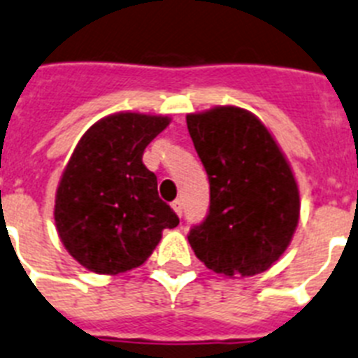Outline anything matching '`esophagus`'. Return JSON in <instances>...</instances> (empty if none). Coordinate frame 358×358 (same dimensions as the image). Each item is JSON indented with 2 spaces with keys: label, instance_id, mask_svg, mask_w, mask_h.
Returning a JSON list of instances; mask_svg holds the SVG:
<instances>
[{
  "label": "esophagus",
  "instance_id": "1",
  "mask_svg": "<svg viewBox=\"0 0 358 358\" xmlns=\"http://www.w3.org/2000/svg\"><path fill=\"white\" fill-rule=\"evenodd\" d=\"M171 207H173V210H175L176 214H182V209H183V205H182V200H175L173 203H171Z\"/></svg>",
  "mask_w": 358,
  "mask_h": 358
}]
</instances>
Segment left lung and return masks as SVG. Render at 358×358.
<instances>
[{"mask_svg": "<svg viewBox=\"0 0 358 358\" xmlns=\"http://www.w3.org/2000/svg\"><path fill=\"white\" fill-rule=\"evenodd\" d=\"M210 183L209 214L189 234L198 259L225 278L265 272L285 254L301 214L299 185L268 127L238 106L187 115Z\"/></svg>", "mask_w": 358, "mask_h": 358, "instance_id": "left-lung-1", "label": "left lung"}]
</instances>
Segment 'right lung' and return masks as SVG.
<instances>
[{"label": "right lung", "mask_w": 358, "mask_h": 358, "mask_svg": "<svg viewBox=\"0 0 358 358\" xmlns=\"http://www.w3.org/2000/svg\"><path fill=\"white\" fill-rule=\"evenodd\" d=\"M169 122L167 115L119 111L77 142L55 191L54 220L68 254L90 272L117 275L144 265L164 229L180 223L142 162Z\"/></svg>", "instance_id": "obj_1"}]
</instances>
